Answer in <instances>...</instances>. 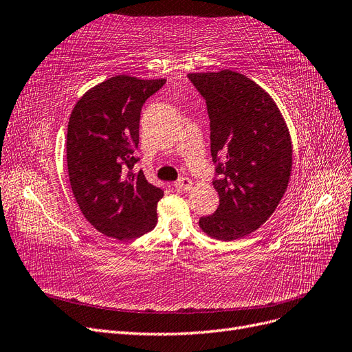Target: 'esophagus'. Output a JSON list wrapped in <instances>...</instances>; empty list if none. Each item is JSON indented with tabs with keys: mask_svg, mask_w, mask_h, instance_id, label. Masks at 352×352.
I'll list each match as a JSON object with an SVG mask.
<instances>
[{
	"mask_svg": "<svg viewBox=\"0 0 352 352\" xmlns=\"http://www.w3.org/2000/svg\"><path fill=\"white\" fill-rule=\"evenodd\" d=\"M173 186L177 190H189L190 188H192V180H190L189 177H180L177 182H175Z\"/></svg>",
	"mask_w": 352,
	"mask_h": 352,
	"instance_id": "34e87169",
	"label": "esophagus"
}]
</instances>
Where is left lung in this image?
Wrapping results in <instances>:
<instances>
[{"mask_svg": "<svg viewBox=\"0 0 352 352\" xmlns=\"http://www.w3.org/2000/svg\"><path fill=\"white\" fill-rule=\"evenodd\" d=\"M188 78L207 104L220 201L199 228L214 239L235 241L257 230L280 202L292 172L291 135L273 98L242 73Z\"/></svg>", "mask_w": 352, "mask_h": 352, "instance_id": "1", "label": "left lung"}]
</instances>
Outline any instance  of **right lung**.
I'll use <instances>...</instances> for the list:
<instances>
[{
    "mask_svg": "<svg viewBox=\"0 0 352 352\" xmlns=\"http://www.w3.org/2000/svg\"><path fill=\"white\" fill-rule=\"evenodd\" d=\"M166 79L119 74L95 85L76 102L67 126V170L78 206L91 225L126 241L150 232L164 192L133 173L144 102Z\"/></svg>",
    "mask_w": 352,
    "mask_h": 352,
    "instance_id": "obj_1",
    "label": "right lung"
}]
</instances>
